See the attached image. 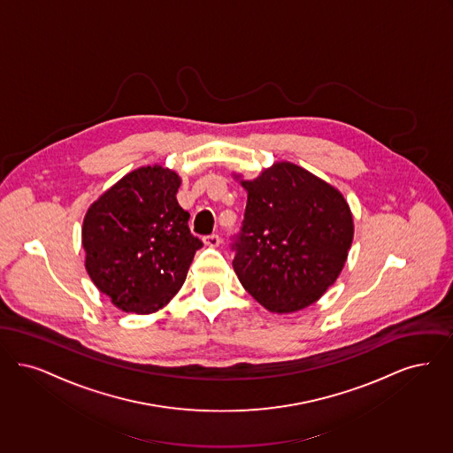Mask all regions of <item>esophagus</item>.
Segmentation results:
<instances>
[{
  "instance_id": "obj_1",
  "label": "esophagus",
  "mask_w": 453,
  "mask_h": 453,
  "mask_svg": "<svg viewBox=\"0 0 453 453\" xmlns=\"http://www.w3.org/2000/svg\"><path fill=\"white\" fill-rule=\"evenodd\" d=\"M219 243H221V238L215 235V234H213V235L204 236V245H206V247L215 249V247H219Z\"/></svg>"
}]
</instances>
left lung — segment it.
I'll list each match as a JSON object with an SVG mask.
<instances>
[{"label":"left lung","instance_id":"8db88e82","mask_svg":"<svg viewBox=\"0 0 453 453\" xmlns=\"http://www.w3.org/2000/svg\"><path fill=\"white\" fill-rule=\"evenodd\" d=\"M247 191L234 269L245 291L273 313L316 303L340 276L354 240L343 195L293 162L256 179L234 174Z\"/></svg>","mask_w":453,"mask_h":453}]
</instances>
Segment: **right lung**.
<instances>
[{
	"mask_svg": "<svg viewBox=\"0 0 453 453\" xmlns=\"http://www.w3.org/2000/svg\"><path fill=\"white\" fill-rule=\"evenodd\" d=\"M180 177L145 165L121 177L88 208L82 221L86 271L125 313L150 315L182 288L196 250L189 213L177 203Z\"/></svg>",
	"mask_w": 453,
	"mask_h": 453,
	"instance_id": "obj_1",
	"label": "right lung"
}]
</instances>
